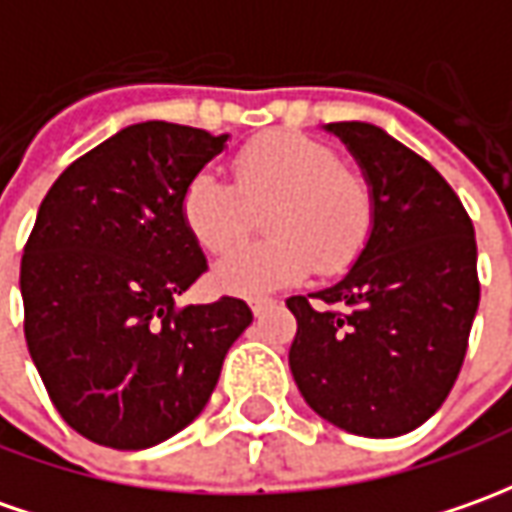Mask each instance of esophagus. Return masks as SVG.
I'll return each mask as SVG.
<instances>
[{
	"label": "esophagus",
	"mask_w": 512,
	"mask_h": 512,
	"mask_svg": "<svg viewBox=\"0 0 512 512\" xmlns=\"http://www.w3.org/2000/svg\"><path fill=\"white\" fill-rule=\"evenodd\" d=\"M249 305H252L255 316H260L263 311H266V308H271V305H274V300H271V297H252V300H249Z\"/></svg>",
	"instance_id": "34e87169"
}]
</instances>
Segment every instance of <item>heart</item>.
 I'll list each match as a JSON object with an SVG mask.
<instances>
[{
  "label": "heart",
  "instance_id": "1",
  "mask_svg": "<svg viewBox=\"0 0 512 512\" xmlns=\"http://www.w3.org/2000/svg\"><path fill=\"white\" fill-rule=\"evenodd\" d=\"M235 182L210 168L182 187L179 218L204 252H224L271 206L272 238L229 250L212 266L215 288L260 297L302 283L319 266L342 274L367 252L378 227V193L361 170L344 168L328 142L297 131H266L232 159Z\"/></svg>",
  "mask_w": 512,
  "mask_h": 512
}]
</instances>
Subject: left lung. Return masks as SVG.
<instances>
[{"label": "left lung", "instance_id": "8db88e82", "mask_svg": "<svg viewBox=\"0 0 512 512\" xmlns=\"http://www.w3.org/2000/svg\"><path fill=\"white\" fill-rule=\"evenodd\" d=\"M328 131L373 182L378 227L344 280L285 300L297 316L288 364L316 415L398 437L443 406L465 361L479 308L474 224L451 184L378 125Z\"/></svg>", "mask_w": 512, "mask_h": 512}]
</instances>
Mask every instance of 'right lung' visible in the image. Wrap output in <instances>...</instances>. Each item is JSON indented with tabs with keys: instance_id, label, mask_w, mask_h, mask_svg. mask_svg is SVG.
<instances>
[{
	"instance_id": "obj_1",
	"label": "right lung",
	"mask_w": 512,
	"mask_h": 512,
	"mask_svg": "<svg viewBox=\"0 0 512 512\" xmlns=\"http://www.w3.org/2000/svg\"><path fill=\"white\" fill-rule=\"evenodd\" d=\"M224 142L162 120L128 125L38 207L22 255L24 339L58 415L97 446L139 451L193 423L252 325L235 297L176 305L207 271L179 196Z\"/></svg>"
}]
</instances>
